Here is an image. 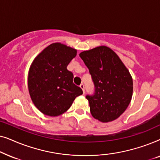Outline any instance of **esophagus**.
Segmentation results:
<instances>
[{
	"label": "esophagus",
	"mask_w": 160,
	"mask_h": 160,
	"mask_svg": "<svg viewBox=\"0 0 160 160\" xmlns=\"http://www.w3.org/2000/svg\"><path fill=\"white\" fill-rule=\"evenodd\" d=\"M80 87H81V88H82L83 92H84H84H85V90H84V85L83 84H81Z\"/></svg>",
	"instance_id": "1"
}]
</instances>
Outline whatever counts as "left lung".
Segmentation results:
<instances>
[{"mask_svg": "<svg viewBox=\"0 0 160 160\" xmlns=\"http://www.w3.org/2000/svg\"><path fill=\"white\" fill-rule=\"evenodd\" d=\"M88 68L95 84V94L87 95L90 112L98 121L106 123L119 118L131 101L133 82L119 56L106 46L79 54Z\"/></svg>", "mask_w": 160, "mask_h": 160, "instance_id": "8db88e82", "label": "left lung"}]
</instances>
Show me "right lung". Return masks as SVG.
Instances as JSON below:
<instances>
[{"label":"right lung","mask_w":160,"mask_h":160,"mask_svg":"<svg viewBox=\"0 0 160 160\" xmlns=\"http://www.w3.org/2000/svg\"><path fill=\"white\" fill-rule=\"evenodd\" d=\"M77 50L61 43L46 47L32 61L28 76V90L35 106L43 114L58 117L68 110L82 89L73 84L68 65Z\"/></svg>","instance_id":"1"}]
</instances>
